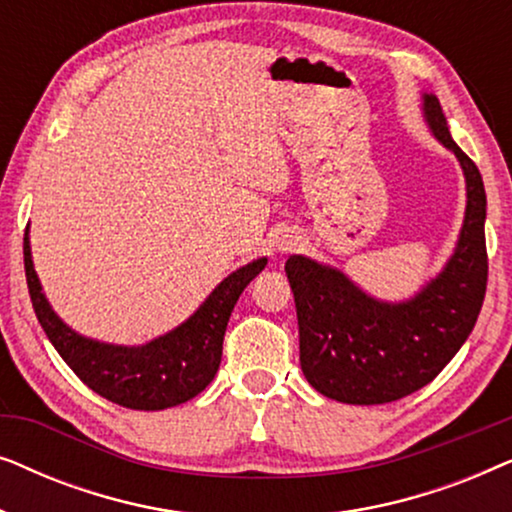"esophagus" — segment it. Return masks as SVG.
Returning a JSON list of instances; mask_svg holds the SVG:
<instances>
[{"label": "esophagus", "mask_w": 512, "mask_h": 512, "mask_svg": "<svg viewBox=\"0 0 512 512\" xmlns=\"http://www.w3.org/2000/svg\"><path fill=\"white\" fill-rule=\"evenodd\" d=\"M298 247H300V237H296V235H284L282 242H279V251H282V254L296 251Z\"/></svg>", "instance_id": "1"}]
</instances>
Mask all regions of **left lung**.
Instances as JSON below:
<instances>
[{
    "label": "left lung",
    "mask_w": 512,
    "mask_h": 512,
    "mask_svg": "<svg viewBox=\"0 0 512 512\" xmlns=\"http://www.w3.org/2000/svg\"><path fill=\"white\" fill-rule=\"evenodd\" d=\"M433 135L466 174V219L447 268L401 305L377 303L338 270L291 256L284 270L296 300L300 368L319 394L352 405L410 396L443 370L471 335L487 291V198L480 170L452 142L438 97H424Z\"/></svg>",
    "instance_id": "left-lung-1"
}]
</instances>
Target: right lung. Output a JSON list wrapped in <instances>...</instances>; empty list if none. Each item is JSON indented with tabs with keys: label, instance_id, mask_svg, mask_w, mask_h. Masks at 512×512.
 Returning a JSON list of instances; mask_svg holds the SVG:
<instances>
[{
	"label": "right lung",
	"instance_id": "right-lung-1",
	"mask_svg": "<svg viewBox=\"0 0 512 512\" xmlns=\"http://www.w3.org/2000/svg\"><path fill=\"white\" fill-rule=\"evenodd\" d=\"M23 256L34 314L48 340L83 384L107 401L130 410L172 408L191 401L214 380L230 312L240 293L268 263L265 258H258L223 279L191 319L163 338L144 347H114L81 338L51 310L32 268L27 228Z\"/></svg>",
	"mask_w": 512,
	"mask_h": 512
}]
</instances>
